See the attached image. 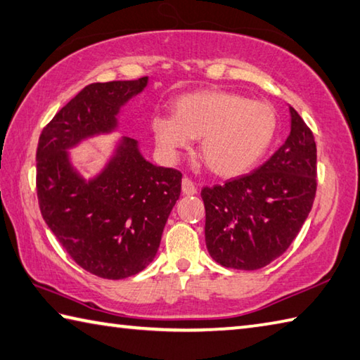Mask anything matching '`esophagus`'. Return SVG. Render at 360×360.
<instances>
[{
	"label": "esophagus",
	"mask_w": 360,
	"mask_h": 360,
	"mask_svg": "<svg viewBox=\"0 0 360 360\" xmlns=\"http://www.w3.org/2000/svg\"><path fill=\"white\" fill-rule=\"evenodd\" d=\"M181 187H182V193L187 195V197H191V195H195L197 193V187H195L193 182L188 179V178H184L181 182Z\"/></svg>",
	"instance_id": "esophagus-1"
}]
</instances>
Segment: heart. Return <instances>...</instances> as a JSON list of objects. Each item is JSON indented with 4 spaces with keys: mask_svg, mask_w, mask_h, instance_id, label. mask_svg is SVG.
I'll return each mask as SVG.
<instances>
[{
    "mask_svg": "<svg viewBox=\"0 0 360 360\" xmlns=\"http://www.w3.org/2000/svg\"><path fill=\"white\" fill-rule=\"evenodd\" d=\"M173 115L151 120L155 145L176 158L200 139V158L219 178H236L257 165L277 132V113L269 103L248 101L224 89L184 94L173 102Z\"/></svg>",
    "mask_w": 360,
    "mask_h": 360,
    "instance_id": "b5f03b06",
    "label": "heart"
}]
</instances>
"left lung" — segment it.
I'll use <instances>...</instances> for the list:
<instances>
[{
	"mask_svg": "<svg viewBox=\"0 0 360 360\" xmlns=\"http://www.w3.org/2000/svg\"><path fill=\"white\" fill-rule=\"evenodd\" d=\"M291 132L250 174L205 187L206 247L219 264L255 271L286 252L311 211L316 193V143L290 107Z\"/></svg>",
	"mask_w": 360,
	"mask_h": 360,
	"instance_id": "8db88e82",
	"label": "left lung"
}]
</instances>
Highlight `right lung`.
Returning <instances> with one entry per match:
<instances>
[{
	"instance_id": "1",
	"label": "right lung",
	"mask_w": 360,
	"mask_h": 360,
	"mask_svg": "<svg viewBox=\"0 0 360 360\" xmlns=\"http://www.w3.org/2000/svg\"><path fill=\"white\" fill-rule=\"evenodd\" d=\"M146 84L148 77L88 84L39 136L36 187L45 224L78 266L108 280L135 276L154 259L182 174L153 165L136 140L122 136L105 168L86 181L68 149L116 130L120 110Z\"/></svg>"
}]
</instances>
